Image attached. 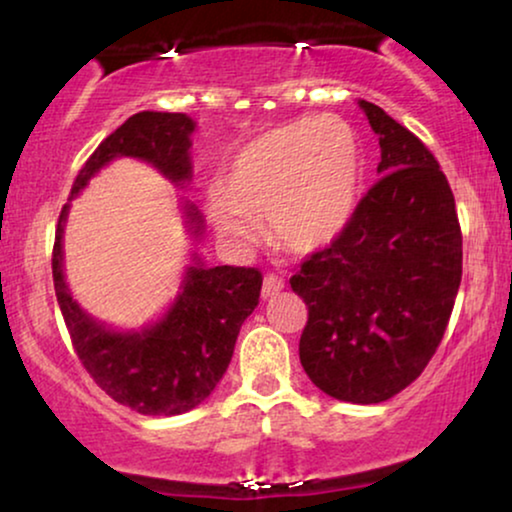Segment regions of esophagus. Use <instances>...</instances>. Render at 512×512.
<instances>
[{
    "mask_svg": "<svg viewBox=\"0 0 512 512\" xmlns=\"http://www.w3.org/2000/svg\"><path fill=\"white\" fill-rule=\"evenodd\" d=\"M284 289V279L279 277V275H268L263 279V289H261V296L263 298H272V296H277L279 291Z\"/></svg>",
    "mask_w": 512,
    "mask_h": 512,
    "instance_id": "34e87169",
    "label": "esophagus"
}]
</instances>
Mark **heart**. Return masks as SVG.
Instances as JSON below:
<instances>
[{"mask_svg":"<svg viewBox=\"0 0 512 512\" xmlns=\"http://www.w3.org/2000/svg\"><path fill=\"white\" fill-rule=\"evenodd\" d=\"M361 193L354 130L335 116H307L265 130L237 149L209 200L216 228L233 240L254 235L249 216H268L279 247L312 254L338 240Z\"/></svg>","mask_w":512,"mask_h":512,"instance_id":"heart-1","label":"heart"}]
</instances>
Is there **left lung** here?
<instances>
[{
	"label": "left lung",
	"instance_id": "left-lung-1",
	"mask_svg": "<svg viewBox=\"0 0 512 512\" xmlns=\"http://www.w3.org/2000/svg\"><path fill=\"white\" fill-rule=\"evenodd\" d=\"M380 137L377 184L349 226L291 277L305 300L300 363L324 394L382 403L415 382L443 340L461 284V228L438 160L361 100Z\"/></svg>",
	"mask_w": 512,
	"mask_h": 512
}]
</instances>
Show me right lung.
I'll use <instances>...</instances> for the list:
<instances>
[{
	"mask_svg": "<svg viewBox=\"0 0 512 512\" xmlns=\"http://www.w3.org/2000/svg\"><path fill=\"white\" fill-rule=\"evenodd\" d=\"M186 114L139 111L97 146L76 174L72 198L95 172L114 158H142L174 184L191 179V132ZM69 205L62 207L53 244V284L72 347L97 387L116 403L139 415H181L212 394L233 359L242 321L254 312L263 275L256 268L195 261L188 268L179 298L158 324L139 333H116L97 324L72 298L62 275V226ZM193 233L202 219L186 207Z\"/></svg>",
	"mask_w": 512,
	"mask_h": 512,
	"instance_id": "right-lung-1",
	"label": "right lung"
}]
</instances>
